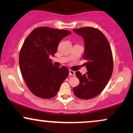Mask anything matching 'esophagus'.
I'll list each match as a JSON object with an SVG mask.
<instances>
[{
    "instance_id": "obj_1",
    "label": "esophagus",
    "mask_w": 133,
    "mask_h": 133,
    "mask_svg": "<svg viewBox=\"0 0 133 133\" xmlns=\"http://www.w3.org/2000/svg\"><path fill=\"white\" fill-rule=\"evenodd\" d=\"M69 75L70 76H75V72L69 70Z\"/></svg>"
}]
</instances>
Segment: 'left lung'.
I'll use <instances>...</instances> for the list:
<instances>
[{
	"label": "left lung",
	"mask_w": 133,
	"mask_h": 133,
	"mask_svg": "<svg viewBox=\"0 0 133 133\" xmlns=\"http://www.w3.org/2000/svg\"><path fill=\"white\" fill-rule=\"evenodd\" d=\"M73 31L84 39L83 58L87 61L88 71L84 74L76 72L80 82L73 88V92L79 98L89 99L99 95L111 78L113 71L112 52L108 39L99 30L86 27Z\"/></svg>",
	"instance_id": "obj_1"
}]
</instances>
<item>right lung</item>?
Returning a JSON list of instances; mask_svg holds the SVG:
<instances>
[{
    "label": "right lung",
    "mask_w": 133,
    "mask_h": 133,
    "mask_svg": "<svg viewBox=\"0 0 133 133\" xmlns=\"http://www.w3.org/2000/svg\"><path fill=\"white\" fill-rule=\"evenodd\" d=\"M71 34L41 27L33 30L24 41L19 54L20 69L29 89L37 97H54L69 75L66 67H55L49 56L54 57L59 42Z\"/></svg>",
    "instance_id": "1"
}]
</instances>
